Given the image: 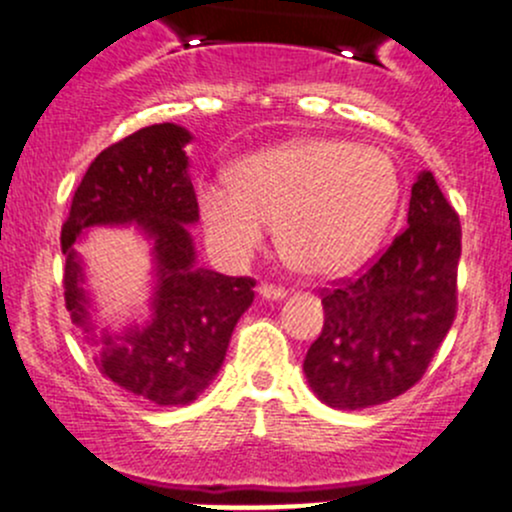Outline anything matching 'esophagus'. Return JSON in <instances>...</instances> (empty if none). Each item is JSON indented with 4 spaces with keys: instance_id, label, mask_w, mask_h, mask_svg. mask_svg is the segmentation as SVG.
I'll use <instances>...</instances> for the list:
<instances>
[{
    "instance_id": "34e87169",
    "label": "esophagus",
    "mask_w": 512,
    "mask_h": 512,
    "mask_svg": "<svg viewBox=\"0 0 512 512\" xmlns=\"http://www.w3.org/2000/svg\"><path fill=\"white\" fill-rule=\"evenodd\" d=\"M257 292H260V297H265V299H282V297H287V289L285 287L270 285V282L260 285V289H257Z\"/></svg>"
}]
</instances>
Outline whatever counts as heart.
<instances>
[{
    "label": "heart",
    "instance_id": "1",
    "mask_svg": "<svg viewBox=\"0 0 512 512\" xmlns=\"http://www.w3.org/2000/svg\"><path fill=\"white\" fill-rule=\"evenodd\" d=\"M401 195L389 153L344 138H304L252 153L235 173L205 178L198 205L208 240L247 260L277 223L280 250L304 275L334 277L369 257Z\"/></svg>",
    "mask_w": 512,
    "mask_h": 512
}]
</instances>
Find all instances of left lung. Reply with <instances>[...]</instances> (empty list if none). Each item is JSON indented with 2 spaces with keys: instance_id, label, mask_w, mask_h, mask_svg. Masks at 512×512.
<instances>
[{
  "instance_id": "obj_1",
  "label": "left lung",
  "mask_w": 512,
  "mask_h": 512,
  "mask_svg": "<svg viewBox=\"0 0 512 512\" xmlns=\"http://www.w3.org/2000/svg\"><path fill=\"white\" fill-rule=\"evenodd\" d=\"M458 260L461 220L423 170L409 225L364 272L322 289L324 327L304 356L314 394L359 411L418 384L456 319Z\"/></svg>"
}]
</instances>
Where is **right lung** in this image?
<instances>
[{
    "mask_svg": "<svg viewBox=\"0 0 512 512\" xmlns=\"http://www.w3.org/2000/svg\"><path fill=\"white\" fill-rule=\"evenodd\" d=\"M190 133L156 123L131 133L96 156L76 188L61 252L64 297L71 319L89 332L81 282L84 267L74 242L91 225L136 223L153 237L158 289L146 327L121 337L103 334L101 371L131 394L158 406L190 404L223 366L237 319L255 299L252 277H227L195 267L188 227L198 198L188 175Z\"/></svg>",
    "mask_w": 512,
    "mask_h": 512,
    "instance_id": "right-lung-1",
    "label": "right lung"
}]
</instances>
